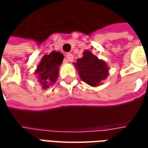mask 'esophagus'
Returning a JSON list of instances; mask_svg holds the SVG:
<instances>
[{
  "instance_id": "1",
  "label": "esophagus",
  "mask_w": 148,
  "mask_h": 148,
  "mask_svg": "<svg viewBox=\"0 0 148 148\" xmlns=\"http://www.w3.org/2000/svg\"><path fill=\"white\" fill-rule=\"evenodd\" d=\"M66 60L68 62H73L74 61V56L73 55H71V54H69V55H66Z\"/></svg>"
}]
</instances>
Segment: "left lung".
<instances>
[{"label": "left lung", "mask_w": 148, "mask_h": 148, "mask_svg": "<svg viewBox=\"0 0 148 148\" xmlns=\"http://www.w3.org/2000/svg\"><path fill=\"white\" fill-rule=\"evenodd\" d=\"M74 64L78 70L81 79L92 86H99L100 82L105 80L109 74L106 62L100 60L89 51H84L83 57L78 58Z\"/></svg>", "instance_id": "left-lung-1"}]
</instances>
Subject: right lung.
Segmentation results:
<instances>
[{"label": "right lung", "instance_id": "add662e5", "mask_svg": "<svg viewBox=\"0 0 148 148\" xmlns=\"http://www.w3.org/2000/svg\"><path fill=\"white\" fill-rule=\"evenodd\" d=\"M63 55L59 51H52L50 55H45L39 62L36 71L38 80L45 90L55 83L58 77L59 66L63 60Z\"/></svg>", "mask_w": 148, "mask_h": 148}]
</instances>
